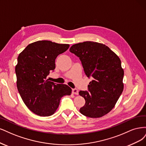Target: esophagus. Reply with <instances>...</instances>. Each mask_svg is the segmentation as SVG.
Instances as JSON below:
<instances>
[{"mask_svg": "<svg viewBox=\"0 0 146 146\" xmlns=\"http://www.w3.org/2000/svg\"><path fill=\"white\" fill-rule=\"evenodd\" d=\"M72 93L74 94V95H78L79 94V91L76 88H73V89H72Z\"/></svg>", "mask_w": 146, "mask_h": 146, "instance_id": "1", "label": "esophagus"}]
</instances>
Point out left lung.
Listing matches in <instances>:
<instances>
[{
  "mask_svg": "<svg viewBox=\"0 0 146 146\" xmlns=\"http://www.w3.org/2000/svg\"><path fill=\"white\" fill-rule=\"evenodd\" d=\"M70 51L79 58L88 77L93 79L89 92L79 94L86 100L79 111L96 118L110 112L124 89V70L119 58L105 44L86 41L73 45Z\"/></svg>",
  "mask_w": 146,
  "mask_h": 146,
  "instance_id": "8db88e82",
  "label": "left lung"
}]
</instances>
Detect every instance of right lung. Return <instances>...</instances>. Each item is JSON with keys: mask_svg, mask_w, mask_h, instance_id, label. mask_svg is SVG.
<instances>
[{"mask_svg": "<svg viewBox=\"0 0 146 146\" xmlns=\"http://www.w3.org/2000/svg\"><path fill=\"white\" fill-rule=\"evenodd\" d=\"M69 46L38 40L28 45L18 56L15 67L17 90L26 106L37 115H53L61 98L71 95L72 88L66 84H55L46 78L55 68L56 58Z\"/></svg>", "mask_w": 146, "mask_h": 146, "instance_id": "add662e5", "label": "right lung"}]
</instances>
